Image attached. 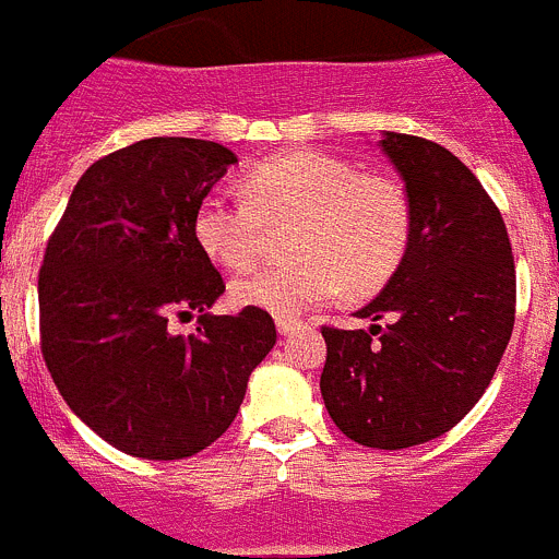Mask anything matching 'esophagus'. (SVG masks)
<instances>
[{"label": "esophagus", "instance_id": "obj_1", "mask_svg": "<svg viewBox=\"0 0 559 559\" xmlns=\"http://www.w3.org/2000/svg\"><path fill=\"white\" fill-rule=\"evenodd\" d=\"M295 329H300V320H292V317H278V334H292Z\"/></svg>", "mask_w": 559, "mask_h": 559}]
</instances>
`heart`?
I'll return each instance as SVG.
<instances>
[{"instance_id": "1", "label": "heart", "mask_w": 559, "mask_h": 559, "mask_svg": "<svg viewBox=\"0 0 559 559\" xmlns=\"http://www.w3.org/2000/svg\"><path fill=\"white\" fill-rule=\"evenodd\" d=\"M248 200L211 192L194 211V239L225 270H248L267 253L270 228L295 225L289 264L264 267L230 286L239 306L278 317L376 292L401 267L412 239V205L395 178L361 173L323 150L261 160L245 178Z\"/></svg>"}]
</instances>
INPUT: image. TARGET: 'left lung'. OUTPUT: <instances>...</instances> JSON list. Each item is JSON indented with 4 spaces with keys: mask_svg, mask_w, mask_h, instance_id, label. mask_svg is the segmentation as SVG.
Here are the masks:
<instances>
[{
    "mask_svg": "<svg viewBox=\"0 0 559 559\" xmlns=\"http://www.w3.org/2000/svg\"><path fill=\"white\" fill-rule=\"evenodd\" d=\"M379 147L404 178L409 250L356 311L386 325H323L320 392L342 435L399 451L454 429L485 395L515 325V261L501 211L454 153L406 133Z\"/></svg>",
    "mask_w": 559,
    "mask_h": 559,
    "instance_id": "left-lung-1",
    "label": "left lung"
}]
</instances>
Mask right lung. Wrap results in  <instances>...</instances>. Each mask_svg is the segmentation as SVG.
<instances>
[{"label":"right lung","mask_w":559,"mask_h":559,"mask_svg":"<svg viewBox=\"0 0 559 559\" xmlns=\"http://www.w3.org/2000/svg\"><path fill=\"white\" fill-rule=\"evenodd\" d=\"M236 164L217 142L155 135L94 160L38 270L41 354L69 409L114 449L183 460L223 437L273 350L264 309L209 314L223 275L194 211ZM200 310L183 337L168 317Z\"/></svg>","instance_id":"1"}]
</instances>
